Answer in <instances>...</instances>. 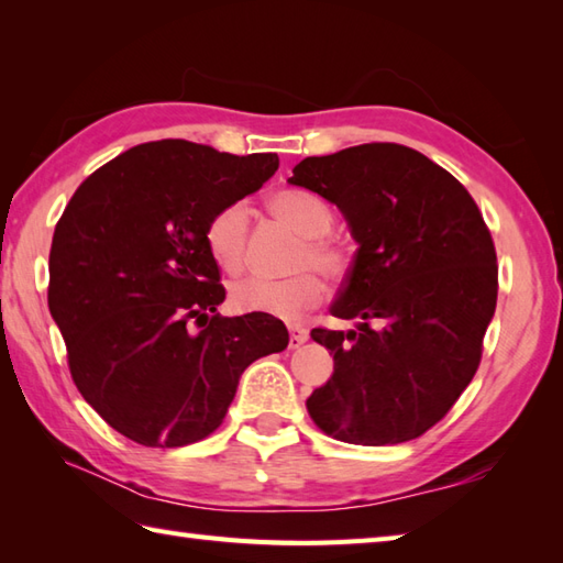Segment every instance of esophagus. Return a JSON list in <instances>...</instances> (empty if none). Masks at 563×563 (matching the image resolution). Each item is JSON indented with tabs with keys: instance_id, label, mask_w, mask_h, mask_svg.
Instances as JSON below:
<instances>
[{
	"instance_id": "34e87169",
	"label": "esophagus",
	"mask_w": 563,
	"mask_h": 563,
	"mask_svg": "<svg viewBox=\"0 0 563 563\" xmlns=\"http://www.w3.org/2000/svg\"><path fill=\"white\" fill-rule=\"evenodd\" d=\"M290 331V349H300V345L309 339V331L300 324H288Z\"/></svg>"
}]
</instances>
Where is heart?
I'll return each instance as SVG.
<instances>
[{
	"label": "heart",
	"instance_id": "1",
	"mask_svg": "<svg viewBox=\"0 0 563 563\" xmlns=\"http://www.w3.org/2000/svg\"><path fill=\"white\" fill-rule=\"evenodd\" d=\"M275 220L300 234L290 258L288 278H244L230 290V302L242 314H268L280 319L300 317L324 295L317 269L329 280H341L351 268V251L329 234L333 212L324 198L302 188H285L266 200ZM206 246L212 261L227 273L242 271L249 244V212L242 202H230L212 212L206 224Z\"/></svg>",
	"mask_w": 563,
	"mask_h": 563
}]
</instances>
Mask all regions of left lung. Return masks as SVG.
<instances>
[{"label":"left lung","instance_id":"left-lung-1","mask_svg":"<svg viewBox=\"0 0 563 563\" xmlns=\"http://www.w3.org/2000/svg\"><path fill=\"white\" fill-rule=\"evenodd\" d=\"M336 202L357 254L331 305L353 331L312 329L333 375L307 411L351 445H397L445 416L482 363L498 266L474 198L426 154L369 142L307 157L288 178Z\"/></svg>","mask_w":563,"mask_h":563}]
</instances>
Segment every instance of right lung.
I'll return each instance as SVG.
<instances>
[{"label": "right lung", "mask_w": 563, "mask_h": 563, "mask_svg": "<svg viewBox=\"0 0 563 563\" xmlns=\"http://www.w3.org/2000/svg\"><path fill=\"white\" fill-rule=\"evenodd\" d=\"M278 154L188 140L137 145L84 181L51 246L47 307L79 394L145 448H184L218 430L244 369L288 349L268 314L222 317L206 246L214 210L254 194Z\"/></svg>", "instance_id": "right-lung-1"}]
</instances>
